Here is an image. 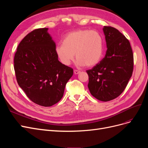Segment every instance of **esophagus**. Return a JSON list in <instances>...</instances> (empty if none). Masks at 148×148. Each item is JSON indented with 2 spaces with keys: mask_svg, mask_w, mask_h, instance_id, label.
Here are the masks:
<instances>
[{
  "mask_svg": "<svg viewBox=\"0 0 148 148\" xmlns=\"http://www.w3.org/2000/svg\"><path fill=\"white\" fill-rule=\"evenodd\" d=\"M80 73V71L78 70H74V73L75 74H78Z\"/></svg>",
  "mask_w": 148,
  "mask_h": 148,
  "instance_id": "1",
  "label": "esophagus"
}]
</instances>
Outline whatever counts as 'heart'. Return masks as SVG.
Listing matches in <instances>:
<instances>
[{
  "label": "heart",
  "instance_id": "heart-1",
  "mask_svg": "<svg viewBox=\"0 0 148 148\" xmlns=\"http://www.w3.org/2000/svg\"><path fill=\"white\" fill-rule=\"evenodd\" d=\"M56 53L62 64L69 65L75 53L79 65L92 66L99 62L103 53V39L95 30L79 29L66 34L62 44L56 47Z\"/></svg>",
  "mask_w": 148,
  "mask_h": 148
}]
</instances>
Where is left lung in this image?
Returning a JSON list of instances; mask_svg holds the SVG:
<instances>
[{
    "label": "left lung",
    "mask_w": 148,
    "mask_h": 148,
    "mask_svg": "<svg viewBox=\"0 0 148 148\" xmlns=\"http://www.w3.org/2000/svg\"><path fill=\"white\" fill-rule=\"evenodd\" d=\"M107 51L105 57L91 70L88 88L101 101L115 99L123 92L133 71V53L128 40L116 28L104 26Z\"/></svg>",
    "instance_id": "8db88e82"
}]
</instances>
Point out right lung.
<instances>
[{"mask_svg": "<svg viewBox=\"0 0 148 148\" xmlns=\"http://www.w3.org/2000/svg\"><path fill=\"white\" fill-rule=\"evenodd\" d=\"M48 28L34 29L21 40L14 57L16 81L35 104L50 107L60 101L73 70L58 60Z\"/></svg>", "mask_w": 148, "mask_h": 148, "instance_id": "right-lung-1", "label": "right lung"}]
</instances>
